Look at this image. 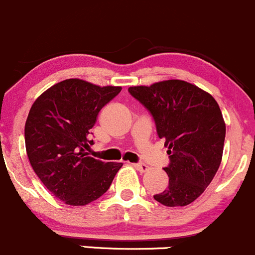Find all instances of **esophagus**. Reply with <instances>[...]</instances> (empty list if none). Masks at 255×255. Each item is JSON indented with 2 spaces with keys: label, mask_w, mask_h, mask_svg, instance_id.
Instances as JSON below:
<instances>
[{
  "label": "esophagus",
  "mask_w": 255,
  "mask_h": 255,
  "mask_svg": "<svg viewBox=\"0 0 255 255\" xmlns=\"http://www.w3.org/2000/svg\"><path fill=\"white\" fill-rule=\"evenodd\" d=\"M133 167H135L137 171H140V172H146V171L150 168L147 165H146V163H135V165H133Z\"/></svg>",
  "instance_id": "obj_1"
}]
</instances>
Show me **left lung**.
Segmentation results:
<instances>
[{"label":"left lung","mask_w":255,"mask_h":255,"mask_svg":"<svg viewBox=\"0 0 255 255\" xmlns=\"http://www.w3.org/2000/svg\"><path fill=\"white\" fill-rule=\"evenodd\" d=\"M128 93L151 113L168 148V186L153 198L167 207L190 205L221 165L226 124L219 105L210 93L178 79L130 87Z\"/></svg>","instance_id":"8db88e82"}]
</instances>
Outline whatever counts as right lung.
Masks as SVG:
<instances>
[{
	"label": "right lung",
	"mask_w": 255,
	"mask_h": 255,
	"mask_svg": "<svg viewBox=\"0 0 255 255\" xmlns=\"http://www.w3.org/2000/svg\"><path fill=\"white\" fill-rule=\"evenodd\" d=\"M122 87L65 79L39 95L24 127L26 151L43 185L70 206H85L109 190L122 162L88 156V138L102 108Z\"/></svg>",
	"instance_id": "1"
}]
</instances>
